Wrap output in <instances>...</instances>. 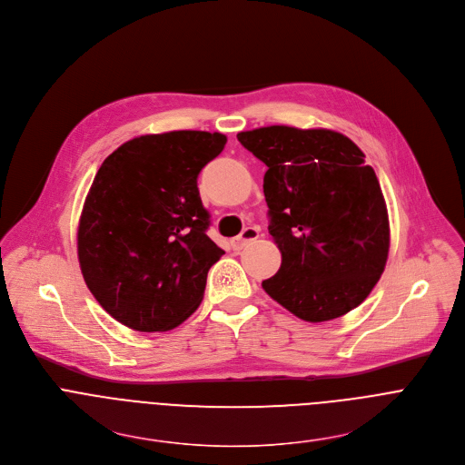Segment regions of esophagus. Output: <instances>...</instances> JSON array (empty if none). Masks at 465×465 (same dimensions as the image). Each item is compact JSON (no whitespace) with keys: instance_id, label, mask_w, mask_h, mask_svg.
<instances>
[{"instance_id":"obj_1","label":"esophagus","mask_w":465,"mask_h":465,"mask_svg":"<svg viewBox=\"0 0 465 465\" xmlns=\"http://www.w3.org/2000/svg\"><path fill=\"white\" fill-rule=\"evenodd\" d=\"M255 239H259V230L257 228H244L242 232H241V235H237L235 239H232V248L233 250H242L246 244H250L252 241H255Z\"/></svg>"}]
</instances>
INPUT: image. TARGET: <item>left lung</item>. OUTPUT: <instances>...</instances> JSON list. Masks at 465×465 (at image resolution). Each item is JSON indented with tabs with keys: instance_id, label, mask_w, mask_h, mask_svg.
<instances>
[{
	"instance_id": "obj_1",
	"label": "left lung",
	"mask_w": 465,
	"mask_h": 465,
	"mask_svg": "<svg viewBox=\"0 0 465 465\" xmlns=\"http://www.w3.org/2000/svg\"><path fill=\"white\" fill-rule=\"evenodd\" d=\"M237 140L268 166V232L281 250L264 292L299 320L322 323L361 304L383 273L389 217L363 151L329 129L270 125Z\"/></svg>"
}]
</instances>
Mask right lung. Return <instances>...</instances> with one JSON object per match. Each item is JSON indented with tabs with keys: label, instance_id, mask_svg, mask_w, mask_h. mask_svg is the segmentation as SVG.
Wrapping results in <instances>:
<instances>
[{
	"label": "right lung",
	"instance_id": "1",
	"mask_svg": "<svg viewBox=\"0 0 465 465\" xmlns=\"http://www.w3.org/2000/svg\"><path fill=\"white\" fill-rule=\"evenodd\" d=\"M224 143L208 131L143 134L100 166L80 217L78 259L87 288L122 325L164 332L201 304L224 250L206 233L197 177Z\"/></svg>",
	"mask_w": 465,
	"mask_h": 465
}]
</instances>
